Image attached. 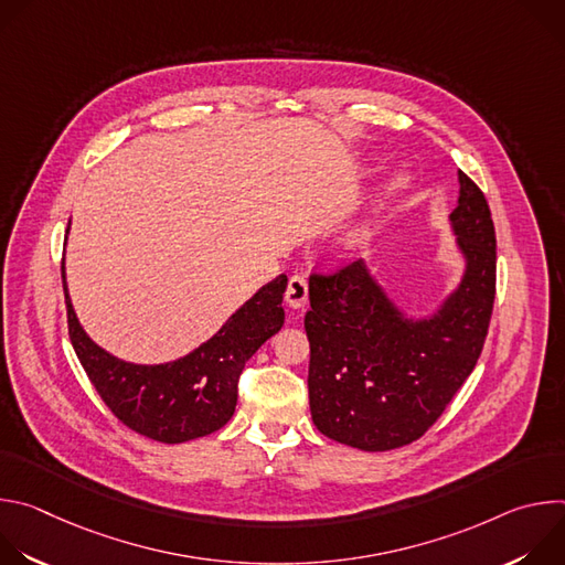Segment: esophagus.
I'll use <instances>...</instances> for the list:
<instances>
[{"label": "esophagus", "mask_w": 565, "mask_h": 565, "mask_svg": "<svg viewBox=\"0 0 565 565\" xmlns=\"http://www.w3.org/2000/svg\"><path fill=\"white\" fill-rule=\"evenodd\" d=\"M308 301V281L301 275H292L286 288V303L292 308H301Z\"/></svg>", "instance_id": "1"}]
</instances>
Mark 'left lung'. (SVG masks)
Wrapping results in <instances>:
<instances>
[{
    "mask_svg": "<svg viewBox=\"0 0 565 565\" xmlns=\"http://www.w3.org/2000/svg\"><path fill=\"white\" fill-rule=\"evenodd\" d=\"M451 212L467 270L438 315L409 321L362 262L310 275L308 397L315 427L362 451L418 440L447 409L486 344L497 297V234L486 194L458 172Z\"/></svg>",
    "mask_w": 565,
    "mask_h": 565,
    "instance_id": "1",
    "label": "left lung"
}]
</instances>
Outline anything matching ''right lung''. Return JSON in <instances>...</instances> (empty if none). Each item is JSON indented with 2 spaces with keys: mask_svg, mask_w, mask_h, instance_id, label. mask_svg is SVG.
Masks as SVG:
<instances>
[{
  "mask_svg": "<svg viewBox=\"0 0 565 565\" xmlns=\"http://www.w3.org/2000/svg\"><path fill=\"white\" fill-rule=\"evenodd\" d=\"M286 284L288 277L279 275L241 306L212 340L158 366L129 364L96 347L77 324L64 286L68 338L94 388L122 425L156 443H188L218 431L232 418L241 371L284 327Z\"/></svg>",
  "mask_w": 565,
  "mask_h": 565,
  "instance_id": "right-lung-1",
  "label": "right lung"
}]
</instances>
